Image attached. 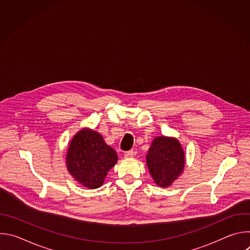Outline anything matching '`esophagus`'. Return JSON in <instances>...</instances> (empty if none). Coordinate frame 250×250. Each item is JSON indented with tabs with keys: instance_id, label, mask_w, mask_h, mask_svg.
Returning <instances> with one entry per match:
<instances>
[{
	"instance_id": "1",
	"label": "esophagus",
	"mask_w": 250,
	"mask_h": 250,
	"mask_svg": "<svg viewBox=\"0 0 250 250\" xmlns=\"http://www.w3.org/2000/svg\"><path fill=\"white\" fill-rule=\"evenodd\" d=\"M132 156H133V151L132 150L125 152V158H132Z\"/></svg>"
}]
</instances>
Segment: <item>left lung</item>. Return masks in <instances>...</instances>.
Segmentation results:
<instances>
[{"instance_id": "left-lung-1", "label": "left lung", "mask_w": 250, "mask_h": 250, "mask_svg": "<svg viewBox=\"0 0 250 250\" xmlns=\"http://www.w3.org/2000/svg\"><path fill=\"white\" fill-rule=\"evenodd\" d=\"M146 165L158 186H170L185 166V153L180 142L175 137H155L146 155Z\"/></svg>"}]
</instances>
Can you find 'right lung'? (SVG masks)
Listing matches in <instances>:
<instances>
[{"mask_svg": "<svg viewBox=\"0 0 250 250\" xmlns=\"http://www.w3.org/2000/svg\"><path fill=\"white\" fill-rule=\"evenodd\" d=\"M117 161L115 149L105 145L99 132L88 127L74 135L66 154L69 173L78 183L89 189L101 187L108 171Z\"/></svg>", "mask_w": 250, "mask_h": 250, "instance_id": "1", "label": "right lung"}]
</instances>
